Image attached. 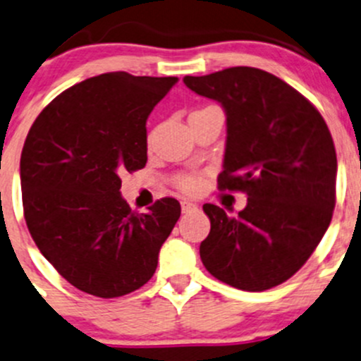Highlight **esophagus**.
Wrapping results in <instances>:
<instances>
[{
  "label": "esophagus",
  "mask_w": 361,
  "mask_h": 361,
  "mask_svg": "<svg viewBox=\"0 0 361 361\" xmlns=\"http://www.w3.org/2000/svg\"><path fill=\"white\" fill-rule=\"evenodd\" d=\"M181 211H183V212L197 211V204L192 202V200H188V199H183V200H181Z\"/></svg>",
  "instance_id": "obj_1"
}]
</instances>
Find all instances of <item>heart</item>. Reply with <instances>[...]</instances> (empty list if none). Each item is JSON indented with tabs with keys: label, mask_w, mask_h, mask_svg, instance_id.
Returning <instances> with one entry per match:
<instances>
[{
	"label": "heart",
	"mask_w": 361,
	"mask_h": 361,
	"mask_svg": "<svg viewBox=\"0 0 361 361\" xmlns=\"http://www.w3.org/2000/svg\"><path fill=\"white\" fill-rule=\"evenodd\" d=\"M178 187L183 192H197L202 187V178L199 174H183V176L178 180Z\"/></svg>",
	"instance_id": "heart-1"
}]
</instances>
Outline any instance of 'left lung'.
<instances>
[{
	"label": "left lung",
	"mask_w": 361,
	"mask_h": 361,
	"mask_svg": "<svg viewBox=\"0 0 361 361\" xmlns=\"http://www.w3.org/2000/svg\"><path fill=\"white\" fill-rule=\"evenodd\" d=\"M183 82L225 109L218 185L247 193L237 216L204 204L211 231L200 259L237 289L280 286L308 261L331 225L337 176L331 131L310 100L270 72L230 67L185 75Z\"/></svg>",
	"instance_id": "8db88e82"
}]
</instances>
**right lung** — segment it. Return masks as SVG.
Returning a JSON list of instances; mask_svg holds the SVG:
<instances>
[{"instance_id":"obj_1","label":"right lung","mask_w":361,"mask_h":361,"mask_svg":"<svg viewBox=\"0 0 361 361\" xmlns=\"http://www.w3.org/2000/svg\"><path fill=\"white\" fill-rule=\"evenodd\" d=\"M178 78L107 72L51 100L20 157L30 237L75 289L119 298L145 286L181 214L176 199L147 214L121 195V174L147 164V119Z\"/></svg>"}]
</instances>
